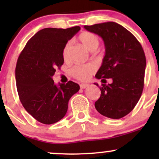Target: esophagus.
I'll return each instance as SVG.
<instances>
[{"label":"esophagus","instance_id":"1","mask_svg":"<svg viewBox=\"0 0 159 159\" xmlns=\"http://www.w3.org/2000/svg\"><path fill=\"white\" fill-rule=\"evenodd\" d=\"M89 87V84H84V83H82L80 84V87H81V89H85L87 88V87Z\"/></svg>","mask_w":159,"mask_h":159}]
</instances>
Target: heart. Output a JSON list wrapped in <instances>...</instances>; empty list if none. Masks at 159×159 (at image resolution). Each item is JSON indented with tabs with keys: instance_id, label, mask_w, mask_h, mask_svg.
<instances>
[{
	"instance_id": "b5f03b06",
	"label": "heart",
	"mask_w": 159,
	"mask_h": 159,
	"mask_svg": "<svg viewBox=\"0 0 159 159\" xmlns=\"http://www.w3.org/2000/svg\"><path fill=\"white\" fill-rule=\"evenodd\" d=\"M81 43L90 52H95L98 48L100 45L99 39L97 36L90 32H84L80 34L78 37ZM71 43H68L65 45L63 50V57L64 60L68 58L69 49H70ZM96 71V66L92 63L84 65H75L71 69V75L76 79L80 81H87L92 74Z\"/></svg>"
}]
</instances>
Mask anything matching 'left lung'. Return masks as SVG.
I'll use <instances>...</instances> for the list:
<instances>
[{"label": "left lung", "mask_w": 159, "mask_h": 159, "mask_svg": "<svg viewBox=\"0 0 159 159\" xmlns=\"http://www.w3.org/2000/svg\"><path fill=\"white\" fill-rule=\"evenodd\" d=\"M84 27L101 36L105 43V54L96 78L102 81L105 78L112 80L111 84H102L101 96L95 107L103 116L120 119L134 109L143 92L146 68L143 49L132 33L116 22Z\"/></svg>", "instance_id": "left-lung-1"}]
</instances>
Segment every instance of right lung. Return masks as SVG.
Here are the masks:
<instances>
[{"instance_id":"1","label":"right lung","mask_w":159,"mask_h":159,"mask_svg":"<svg viewBox=\"0 0 159 159\" xmlns=\"http://www.w3.org/2000/svg\"><path fill=\"white\" fill-rule=\"evenodd\" d=\"M80 29H43L27 42L18 58L16 80L20 101L39 123L50 125L61 120L69 100L79 90V85L71 81L57 86L52 76L63 64V48Z\"/></svg>"}]
</instances>
